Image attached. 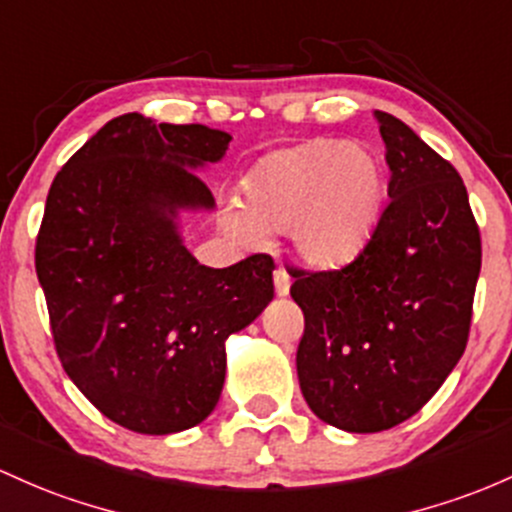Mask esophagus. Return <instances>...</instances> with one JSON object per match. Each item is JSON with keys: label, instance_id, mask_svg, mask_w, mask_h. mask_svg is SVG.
Masks as SVG:
<instances>
[{"label": "esophagus", "instance_id": "obj_1", "mask_svg": "<svg viewBox=\"0 0 512 512\" xmlns=\"http://www.w3.org/2000/svg\"><path fill=\"white\" fill-rule=\"evenodd\" d=\"M289 286H291L289 272H286L284 267L274 269V291H277V296H286V294H289Z\"/></svg>", "mask_w": 512, "mask_h": 512}]
</instances>
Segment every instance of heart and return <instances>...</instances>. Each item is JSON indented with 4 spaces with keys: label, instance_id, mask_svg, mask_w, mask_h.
Here are the masks:
<instances>
[{
    "label": "heart",
    "instance_id": "heart-1",
    "mask_svg": "<svg viewBox=\"0 0 512 512\" xmlns=\"http://www.w3.org/2000/svg\"><path fill=\"white\" fill-rule=\"evenodd\" d=\"M243 204L223 221L245 245L289 230L306 262L338 267L364 250L381 218L386 172L362 143L308 138L262 157L243 179Z\"/></svg>",
    "mask_w": 512,
    "mask_h": 512
}]
</instances>
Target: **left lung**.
<instances>
[{
	"label": "left lung",
	"mask_w": 512,
	"mask_h": 512,
	"mask_svg": "<svg viewBox=\"0 0 512 512\" xmlns=\"http://www.w3.org/2000/svg\"><path fill=\"white\" fill-rule=\"evenodd\" d=\"M389 206L352 262L291 267L301 393L323 423L381 432L415 415L464 355L481 235L459 172L386 111Z\"/></svg>",
	"instance_id": "1"
}]
</instances>
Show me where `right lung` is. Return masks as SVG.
I'll list each match as a JSON object with an SVG mask.
<instances>
[{
	"label": "right lung",
	"instance_id": "1",
	"mask_svg": "<svg viewBox=\"0 0 512 512\" xmlns=\"http://www.w3.org/2000/svg\"><path fill=\"white\" fill-rule=\"evenodd\" d=\"M230 136L201 123L123 114L55 174L36 240V274L55 352L99 413L143 435L199 425L226 379V340L272 301L274 262L199 265L179 209H213L194 170Z\"/></svg>",
	"mask_w": 512,
	"mask_h": 512
}]
</instances>
